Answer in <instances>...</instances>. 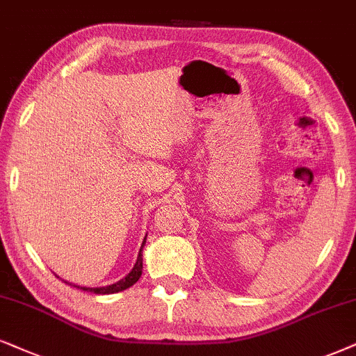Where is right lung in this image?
Listing matches in <instances>:
<instances>
[{
    "instance_id": "add662e5",
    "label": "right lung",
    "mask_w": 356,
    "mask_h": 356,
    "mask_svg": "<svg viewBox=\"0 0 356 356\" xmlns=\"http://www.w3.org/2000/svg\"><path fill=\"white\" fill-rule=\"evenodd\" d=\"M145 245H146V238H145V240H143L141 250H139L138 259H136V263H134V268L131 269V273L126 274V277H123L118 282H115V284L103 286V287H82V286H75V284H70V286L79 287V289L87 291V292H93V294H115V292L128 289V287H131L134 282H136L138 279L141 277V274H143V254H141V251H143V248H145Z\"/></svg>"
}]
</instances>
